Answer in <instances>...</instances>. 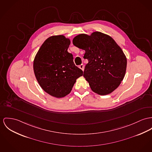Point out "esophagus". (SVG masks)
<instances>
[{"label": "esophagus", "instance_id": "1", "mask_svg": "<svg viewBox=\"0 0 152 152\" xmlns=\"http://www.w3.org/2000/svg\"><path fill=\"white\" fill-rule=\"evenodd\" d=\"M79 68L80 69H81L83 71L84 70V65L83 64H82V65H79Z\"/></svg>", "mask_w": 152, "mask_h": 152}]
</instances>
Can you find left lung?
I'll return each mask as SVG.
<instances>
[{"mask_svg":"<svg viewBox=\"0 0 152 152\" xmlns=\"http://www.w3.org/2000/svg\"><path fill=\"white\" fill-rule=\"evenodd\" d=\"M73 44L85 50L88 59L83 76L94 93L105 95L116 89L125 76L127 59L121 48L109 36L95 32L91 36L75 37Z\"/></svg>","mask_w":152,"mask_h":152,"instance_id":"obj_1","label":"left lung"}]
</instances>
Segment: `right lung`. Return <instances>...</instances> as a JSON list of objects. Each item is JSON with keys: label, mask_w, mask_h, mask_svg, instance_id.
Wrapping results in <instances>:
<instances>
[{"label": "right lung", "mask_w": 152, "mask_h": 152, "mask_svg": "<svg viewBox=\"0 0 152 152\" xmlns=\"http://www.w3.org/2000/svg\"><path fill=\"white\" fill-rule=\"evenodd\" d=\"M70 43L63 35L48 37L34 61L35 76L40 87L56 98L70 93L76 79L83 73L75 65L73 55L68 52Z\"/></svg>", "instance_id": "1"}]
</instances>
